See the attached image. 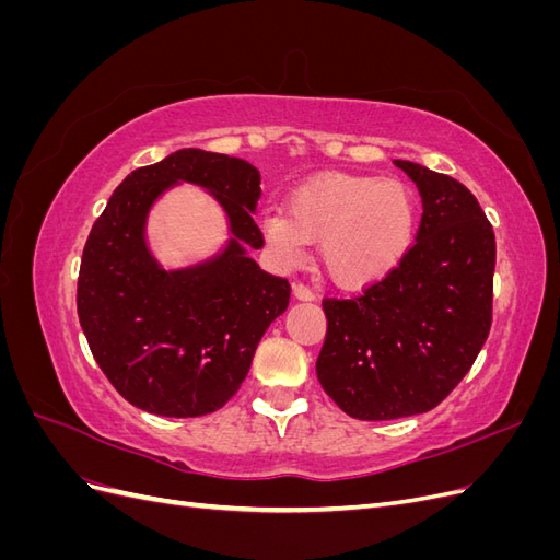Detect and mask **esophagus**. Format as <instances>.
<instances>
[{"instance_id":"1","label":"esophagus","mask_w":560,"mask_h":560,"mask_svg":"<svg viewBox=\"0 0 560 560\" xmlns=\"http://www.w3.org/2000/svg\"><path fill=\"white\" fill-rule=\"evenodd\" d=\"M294 296H296L299 301H313V299H315V290H311L308 284L296 282V284H294Z\"/></svg>"}]
</instances>
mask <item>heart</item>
Wrapping results in <instances>:
<instances>
[{"label":"heart","mask_w":560,"mask_h":560,"mask_svg":"<svg viewBox=\"0 0 560 560\" xmlns=\"http://www.w3.org/2000/svg\"><path fill=\"white\" fill-rule=\"evenodd\" d=\"M416 198L406 184L383 177L325 175L292 194L290 208L264 219L268 243L296 259L319 245L322 268L343 287H364L389 273L409 252Z\"/></svg>","instance_id":"heart-1"}]
</instances>
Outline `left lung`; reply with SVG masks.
<instances>
[{"mask_svg":"<svg viewBox=\"0 0 560 560\" xmlns=\"http://www.w3.org/2000/svg\"><path fill=\"white\" fill-rule=\"evenodd\" d=\"M422 198L416 241L360 294L322 299L317 381L358 420L432 411L465 378L493 322L495 233L457 179L395 161Z\"/></svg>","mask_w":560,"mask_h":560,"instance_id":"left-lung-1","label":"left lung"}]
</instances>
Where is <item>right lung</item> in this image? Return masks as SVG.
Returning a JSON list of instances; mask_svg holds the SVG:
<instances>
[{
	"instance_id": "1",
	"label": "right lung",
	"mask_w": 560,
	"mask_h": 560,
	"mask_svg": "<svg viewBox=\"0 0 560 560\" xmlns=\"http://www.w3.org/2000/svg\"><path fill=\"white\" fill-rule=\"evenodd\" d=\"M175 180L223 202L234 241L217 260L167 275L143 245V219ZM247 161L179 149L116 186L83 247L77 313L97 366L116 393L165 418L208 416L238 393L268 325L290 306L292 287L249 259L264 247L252 212L261 196Z\"/></svg>"
}]
</instances>
